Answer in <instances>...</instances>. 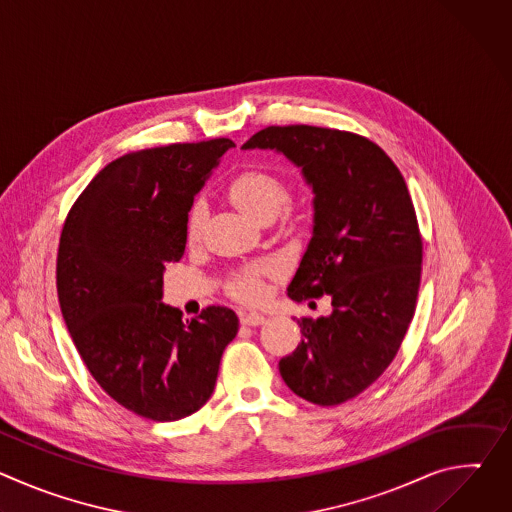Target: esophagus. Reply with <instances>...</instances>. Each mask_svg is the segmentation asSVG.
Returning a JSON list of instances; mask_svg holds the SVG:
<instances>
[{
  "mask_svg": "<svg viewBox=\"0 0 512 512\" xmlns=\"http://www.w3.org/2000/svg\"><path fill=\"white\" fill-rule=\"evenodd\" d=\"M241 322L245 326H261V324L267 322V318L263 314H259V312H243L241 314Z\"/></svg>",
  "mask_w": 512,
  "mask_h": 512,
  "instance_id": "esophagus-1",
  "label": "esophagus"
}]
</instances>
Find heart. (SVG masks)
<instances>
[{"label": "heart", "mask_w": 512, "mask_h": 512, "mask_svg": "<svg viewBox=\"0 0 512 512\" xmlns=\"http://www.w3.org/2000/svg\"><path fill=\"white\" fill-rule=\"evenodd\" d=\"M227 192L243 212L257 218L259 223H271L287 200L285 180L279 174L261 168H247L235 174L227 184ZM204 216V204L196 202L190 208L186 221V239L190 243H196L200 239ZM269 273H275L273 265L245 269L243 273L233 277V281L229 283V291L243 302H257L265 294L263 277Z\"/></svg>", "instance_id": "1"}]
</instances>
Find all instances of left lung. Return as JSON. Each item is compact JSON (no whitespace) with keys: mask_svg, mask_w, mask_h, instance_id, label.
I'll return each mask as SVG.
<instances>
[{"mask_svg":"<svg viewBox=\"0 0 512 512\" xmlns=\"http://www.w3.org/2000/svg\"><path fill=\"white\" fill-rule=\"evenodd\" d=\"M243 148L283 154L312 186V239L287 296L326 294L332 314L298 320L302 342L279 373L302 399L340 405L385 373L415 314L423 243L407 184L377 143L350 131L271 125Z\"/></svg>","mask_w":512,"mask_h":512,"instance_id":"8db88e82","label":"left lung"}]
</instances>
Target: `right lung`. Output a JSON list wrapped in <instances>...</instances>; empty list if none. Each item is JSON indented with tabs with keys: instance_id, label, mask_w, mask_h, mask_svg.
I'll return each instance as SVG.
<instances>
[{
	"instance_id": "right-lung-1",
	"label": "right lung",
	"mask_w": 512,
	"mask_h": 512,
	"mask_svg": "<svg viewBox=\"0 0 512 512\" xmlns=\"http://www.w3.org/2000/svg\"><path fill=\"white\" fill-rule=\"evenodd\" d=\"M229 148L218 137L117 158L72 204L60 233L56 289L70 338L103 391L145 419L196 413L239 330L225 306L182 320L162 304L194 196Z\"/></svg>"
}]
</instances>
